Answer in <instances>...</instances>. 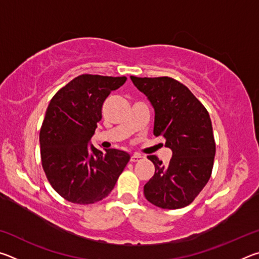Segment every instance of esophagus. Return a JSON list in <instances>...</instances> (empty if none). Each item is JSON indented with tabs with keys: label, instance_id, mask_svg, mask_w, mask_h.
Listing matches in <instances>:
<instances>
[{
	"label": "esophagus",
	"instance_id": "obj_1",
	"mask_svg": "<svg viewBox=\"0 0 259 259\" xmlns=\"http://www.w3.org/2000/svg\"><path fill=\"white\" fill-rule=\"evenodd\" d=\"M143 159H144V156L138 154V153H135V154H133V155L130 156V161L131 162H138V161L143 160Z\"/></svg>",
	"mask_w": 259,
	"mask_h": 259
}]
</instances>
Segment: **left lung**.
I'll list each match as a JSON object with an SVG mask.
<instances>
[{"mask_svg": "<svg viewBox=\"0 0 259 259\" xmlns=\"http://www.w3.org/2000/svg\"><path fill=\"white\" fill-rule=\"evenodd\" d=\"M130 77L154 107L153 134L162 136L172 151L166 165L156 155L147 156L155 172L144 186L145 198L162 209L186 207L212 172L216 144L209 113L186 85L172 77Z\"/></svg>", "mask_w": 259, "mask_h": 259, "instance_id": "1", "label": "left lung"}]
</instances>
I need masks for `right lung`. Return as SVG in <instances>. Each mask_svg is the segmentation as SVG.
I'll use <instances>...</instances> for the list:
<instances>
[{"instance_id": "1", "label": "right lung", "mask_w": 259, "mask_h": 259, "mask_svg": "<svg viewBox=\"0 0 259 259\" xmlns=\"http://www.w3.org/2000/svg\"><path fill=\"white\" fill-rule=\"evenodd\" d=\"M125 76L82 74L57 91L40 130L41 162L54 190L76 204L103 200L115 186L130 155L88 145L102 120L105 99Z\"/></svg>"}]
</instances>
